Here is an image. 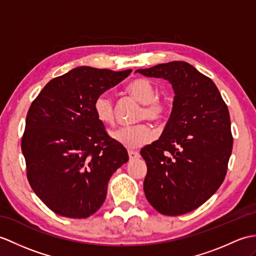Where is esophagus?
<instances>
[{"label":"esophagus","instance_id":"esophagus-1","mask_svg":"<svg viewBox=\"0 0 256 256\" xmlns=\"http://www.w3.org/2000/svg\"><path fill=\"white\" fill-rule=\"evenodd\" d=\"M128 157H130V160H134V159H138L140 157V155L138 152L128 150Z\"/></svg>","mask_w":256,"mask_h":256}]
</instances>
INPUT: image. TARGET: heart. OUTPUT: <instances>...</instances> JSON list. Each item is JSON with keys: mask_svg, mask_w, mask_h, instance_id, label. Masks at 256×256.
<instances>
[{"mask_svg": "<svg viewBox=\"0 0 256 256\" xmlns=\"http://www.w3.org/2000/svg\"><path fill=\"white\" fill-rule=\"evenodd\" d=\"M130 94L144 104L140 111V120L148 118L154 122L162 121L168 114L171 102L168 97H158V88L152 82L146 78H138L128 86ZM94 112L98 120L110 126L114 122V101L108 94H100L94 102ZM111 138L126 148H140L154 140V132L146 124H136L132 126L118 128L111 132Z\"/></svg>", "mask_w": 256, "mask_h": 256, "instance_id": "heart-1", "label": "heart"}]
</instances>
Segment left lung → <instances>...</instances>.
Here are the masks:
<instances>
[{"instance_id": "left-lung-1", "label": "left lung", "mask_w": 256, "mask_h": 256, "mask_svg": "<svg viewBox=\"0 0 256 256\" xmlns=\"http://www.w3.org/2000/svg\"><path fill=\"white\" fill-rule=\"evenodd\" d=\"M136 72L167 80L174 88L164 132L140 155L147 164V200L162 215H183L215 194L227 174L234 144L228 106L215 82L186 62Z\"/></svg>"}]
</instances>
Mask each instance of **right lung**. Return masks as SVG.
<instances>
[{"mask_svg": "<svg viewBox=\"0 0 256 256\" xmlns=\"http://www.w3.org/2000/svg\"><path fill=\"white\" fill-rule=\"evenodd\" d=\"M130 72L76 68L51 80L32 101L22 138L27 178L58 215L92 216L104 204L111 176L128 162L126 148L94 114V102Z\"/></svg>", "mask_w": 256, "mask_h": 256, "instance_id": "1", "label": "right lung"}]
</instances>
